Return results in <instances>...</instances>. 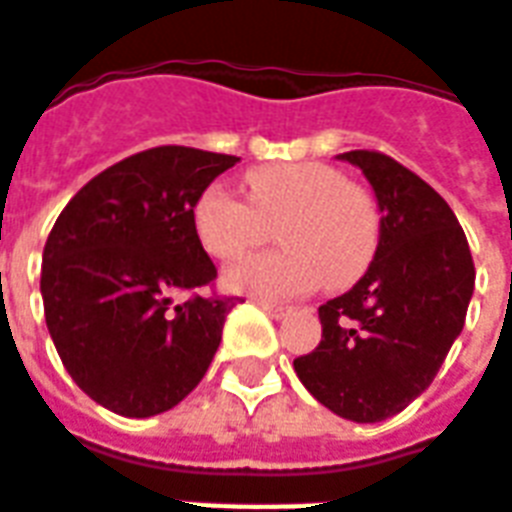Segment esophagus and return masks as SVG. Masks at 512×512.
Returning a JSON list of instances; mask_svg holds the SVG:
<instances>
[{"instance_id":"obj_1","label":"esophagus","mask_w":512,"mask_h":512,"mask_svg":"<svg viewBox=\"0 0 512 512\" xmlns=\"http://www.w3.org/2000/svg\"><path fill=\"white\" fill-rule=\"evenodd\" d=\"M257 307H260V310L263 312H268V315H271V318H285V315H288V307H282V304H271V301H255Z\"/></svg>"}]
</instances>
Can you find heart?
Segmentation results:
<instances>
[{
  "label": "heart",
  "mask_w": 512,
  "mask_h": 512,
  "mask_svg": "<svg viewBox=\"0 0 512 512\" xmlns=\"http://www.w3.org/2000/svg\"><path fill=\"white\" fill-rule=\"evenodd\" d=\"M246 200L213 183L194 202V230L205 252L235 260L255 249L279 224L285 249L241 260L227 271V288L260 299H293L345 288L373 263L381 213L373 194L321 161L271 164L246 172Z\"/></svg>",
  "instance_id": "obj_1"
}]
</instances>
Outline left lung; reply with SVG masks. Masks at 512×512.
I'll list each match as a JSON object with an SVG mask.
<instances>
[{
    "instance_id": "obj_1",
    "label": "left lung",
    "mask_w": 512,
    "mask_h": 512,
    "mask_svg": "<svg viewBox=\"0 0 512 512\" xmlns=\"http://www.w3.org/2000/svg\"><path fill=\"white\" fill-rule=\"evenodd\" d=\"M381 211L373 263L321 304L318 348L293 359L310 395L354 422L395 417L439 373L474 290L469 241L439 191L378 150H348Z\"/></svg>"
}]
</instances>
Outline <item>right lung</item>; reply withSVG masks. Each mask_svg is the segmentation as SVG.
Wrapping results in <instances>:
<instances>
[{"mask_svg":"<svg viewBox=\"0 0 512 512\" xmlns=\"http://www.w3.org/2000/svg\"><path fill=\"white\" fill-rule=\"evenodd\" d=\"M241 158L161 145L76 191L43 246L54 348L84 395L123 417L178 406L208 373L235 296H202L216 266L194 202ZM191 292L189 300L175 295Z\"/></svg>","mask_w":512,"mask_h":512,"instance_id":"right-lung-1","label":"right lung"}]
</instances>
